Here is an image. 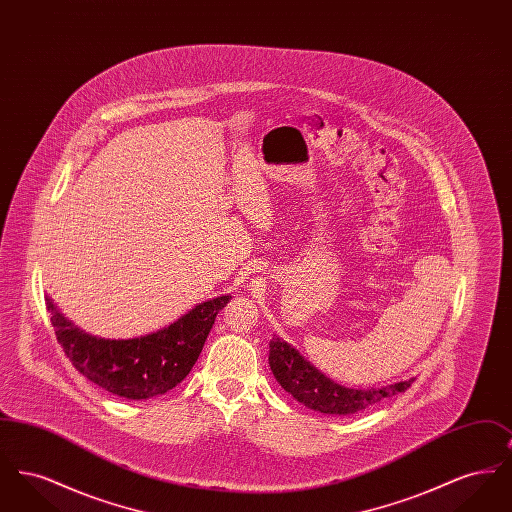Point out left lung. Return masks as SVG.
I'll use <instances>...</instances> for the list:
<instances>
[{
	"label": "left lung",
	"mask_w": 512,
	"mask_h": 512,
	"mask_svg": "<svg viewBox=\"0 0 512 512\" xmlns=\"http://www.w3.org/2000/svg\"><path fill=\"white\" fill-rule=\"evenodd\" d=\"M268 365L276 382L307 409L322 414L361 413L382 399L411 388L414 378L390 386L355 390L345 388L311 365L293 345L278 336L268 343Z\"/></svg>",
	"instance_id": "8db88e82"
}]
</instances>
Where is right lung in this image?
I'll use <instances>...</instances> for the list:
<instances>
[{
	"label": "right lung",
	"mask_w": 512,
	"mask_h": 512,
	"mask_svg": "<svg viewBox=\"0 0 512 512\" xmlns=\"http://www.w3.org/2000/svg\"><path fill=\"white\" fill-rule=\"evenodd\" d=\"M230 299L228 293L207 299L169 326L128 340H107L80 330L48 295L46 307L57 341L82 376L113 395L142 401L176 388L190 374L215 318Z\"/></svg>",
	"instance_id": "1"
}]
</instances>
